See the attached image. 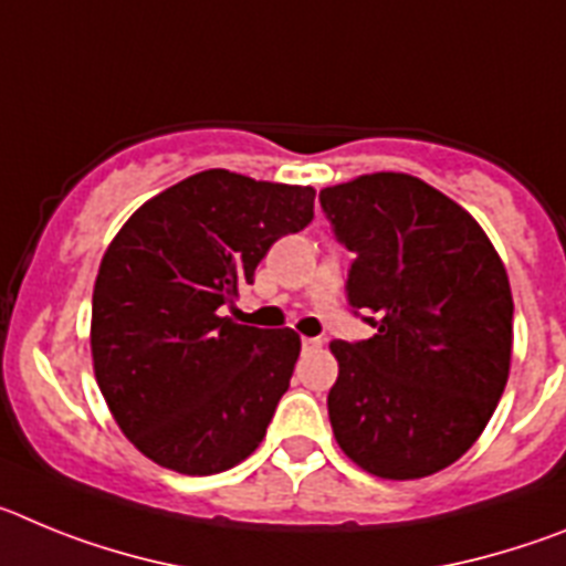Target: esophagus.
Here are the masks:
<instances>
[{"instance_id":"34e87169","label":"esophagus","mask_w":566,"mask_h":566,"mask_svg":"<svg viewBox=\"0 0 566 566\" xmlns=\"http://www.w3.org/2000/svg\"><path fill=\"white\" fill-rule=\"evenodd\" d=\"M319 345H323V339H319V337H303V348H306V352H312V348H319Z\"/></svg>"}]
</instances>
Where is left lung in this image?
I'll list each match as a JSON object with an SVG mask.
<instances>
[{
	"mask_svg": "<svg viewBox=\"0 0 566 566\" xmlns=\"http://www.w3.org/2000/svg\"><path fill=\"white\" fill-rule=\"evenodd\" d=\"M319 203L354 252L348 306L374 328L332 343L334 437L374 476H431L476 442L507 385L504 263L459 203L413 175H363L326 187Z\"/></svg>",
	"mask_w": 566,
	"mask_h": 566,
	"instance_id": "1",
	"label": "left lung"
}]
</instances>
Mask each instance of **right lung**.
Listing matches in <instances>:
<instances>
[{
  "label": "right lung",
  "mask_w": 566,
  "mask_h": 566,
  "mask_svg": "<svg viewBox=\"0 0 566 566\" xmlns=\"http://www.w3.org/2000/svg\"><path fill=\"white\" fill-rule=\"evenodd\" d=\"M312 218V187L207 169L115 234L93 289L90 345L109 411L144 457L209 476L263 442L300 337L240 326L223 308L254 283L274 240Z\"/></svg>",
  "instance_id": "right-lung-1"
}]
</instances>
